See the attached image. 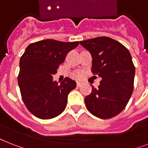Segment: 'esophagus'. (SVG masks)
Instances as JSON below:
<instances>
[{
	"instance_id": "34e87169",
	"label": "esophagus",
	"mask_w": 148,
	"mask_h": 148,
	"mask_svg": "<svg viewBox=\"0 0 148 148\" xmlns=\"http://www.w3.org/2000/svg\"><path fill=\"white\" fill-rule=\"evenodd\" d=\"M77 88H80V87H81L82 86V83L81 82H77Z\"/></svg>"
}]
</instances>
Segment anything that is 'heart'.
Returning <instances> with one entry per match:
<instances>
[{
	"label": "heart",
	"mask_w": 148,
	"mask_h": 148,
	"mask_svg": "<svg viewBox=\"0 0 148 148\" xmlns=\"http://www.w3.org/2000/svg\"><path fill=\"white\" fill-rule=\"evenodd\" d=\"M82 76H83V74L81 72H76L74 74V77L75 78H81Z\"/></svg>",
	"instance_id": "heart-1"
}]
</instances>
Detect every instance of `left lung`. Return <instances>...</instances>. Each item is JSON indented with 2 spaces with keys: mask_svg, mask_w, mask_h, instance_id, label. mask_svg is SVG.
<instances>
[{
  "mask_svg": "<svg viewBox=\"0 0 148 148\" xmlns=\"http://www.w3.org/2000/svg\"><path fill=\"white\" fill-rule=\"evenodd\" d=\"M80 44L92 55V73L101 77L98 88L92 87L84 98L86 107L99 118H112L125 108L133 93L135 67L131 53L122 44L108 37Z\"/></svg>",
  "mask_w": 148,
  "mask_h": 148,
  "instance_id": "obj_1",
  "label": "left lung"
}]
</instances>
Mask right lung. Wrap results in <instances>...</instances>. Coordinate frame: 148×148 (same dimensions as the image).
<instances>
[{
    "instance_id": "right-lung-1",
    "label": "right lung",
    "mask_w": 148,
    "mask_h": 148,
    "mask_svg": "<svg viewBox=\"0 0 148 148\" xmlns=\"http://www.w3.org/2000/svg\"><path fill=\"white\" fill-rule=\"evenodd\" d=\"M78 45V41L40 40L29 45L20 59L17 81L22 100L38 118L51 119L64 110L68 94L76 88V82L65 77L58 84L53 81V75Z\"/></svg>"
}]
</instances>
